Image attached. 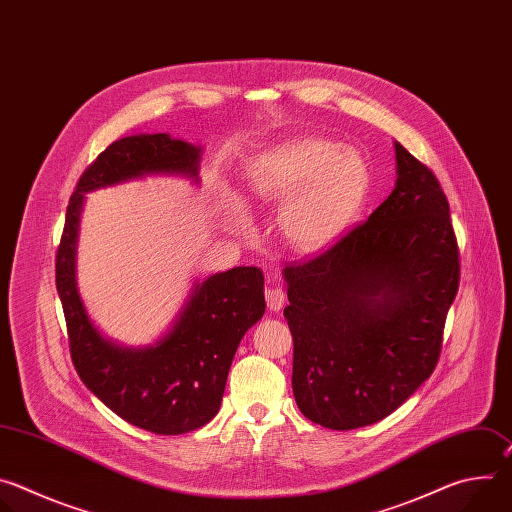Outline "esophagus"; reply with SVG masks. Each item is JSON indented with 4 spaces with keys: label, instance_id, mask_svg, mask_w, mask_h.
<instances>
[{
    "label": "esophagus",
    "instance_id": "1",
    "mask_svg": "<svg viewBox=\"0 0 512 512\" xmlns=\"http://www.w3.org/2000/svg\"><path fill=\"white\" fill-rule=\"evenodd\" d=\"M265 302L271 312H279L285 306V291L281 287H267L265 289Z\"/></svg>",
    "mask_w": 512,
    "mask_h": 512
}]
</instances>
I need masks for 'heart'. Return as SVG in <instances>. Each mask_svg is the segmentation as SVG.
<instances>
[{
  "label": "heart",
  "mask_w": 512,
  "mask_h": 512,
  "mask_svg": "<svg viewBox=\"0 0 512 512\" xmlns=\"http://www.w3.org/2000/svg\"><path fill=\"white\" fill-rule=\"evenodd\" d=\"M251 198L283 202L279 227L287 245L302 253L332 245L352 223L369 192V166L350 148L326 139H298L269 152L243 176ZM233 223L247 218L229 202Z\"/></svg>",
  "instance_id": "b5f03b06"
}]
</instances>
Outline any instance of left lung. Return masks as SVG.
Here are the masks:
<instances>
[{
	"instance_id": "left-lung-1",
	"label": "left lung",
	"mask_w": 512,
	"mask_h": 512,
	"mask_svg": "<svg viewBox=\"0 0 512 512\" xmlns=\"http://www.w3.org/2000/svg\"><path fill=\"white\" fill-rule=\"evenodd\" d=\"M389 198L330 249L283 269L294 338L291 387L328 429L377 423L433 373L460 253L435 174L395 141Z\"/></svg>"
}]
</instances>
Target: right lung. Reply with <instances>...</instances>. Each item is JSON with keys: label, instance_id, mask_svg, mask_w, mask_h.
<instances>
[{"label": "right lung", "instance_id": "add662e5", "mask_svg": "<svg viewBox=\"0 0 512 512\" xmlns=\"http://www.w3.org/2000/svg\"><path fill=\"white\" fill-rule=\"evenodd\" d=\"M198 162L200 148L168 133L113 141L79 178L56 251V289L81 381L121 419L158 435L194 431L221 409L237 346L265 314L263 271L235 267L206 277L166 336L141 348L119 346L93 326L79 296V221L87 192L150 174L198 180Z\"/></svg>", "mask_w": 512, "mask_h": 512}]
</instances>
